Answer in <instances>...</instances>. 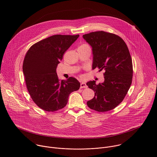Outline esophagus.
Returning a JSON list of instances; mask_svg holds the SVG:
<instances>
[{
	"mask_svg": "<svg viewBox=\"0 0 157 157\" xmlns=\"http://www.w3.org/2000/svg\"><path fill=\"white\" fill-rule=\"evenodd\" d=\"M87 84L85 83V82H81V86H80V88L82 89V88H87Z\"/></svg>",
	"mask_w": 157,
	"mask_h": 157,
	"instance_id": "esophagus-1",
	"label": "esophagus"
}]
</instances>
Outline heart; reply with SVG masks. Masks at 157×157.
Listing matches in <instances>:
<instances>
[{
	"label": "heart",
	"instance_id": "b5f03b06",
	"mask_svg": "<svg viewBox=\"0 0 157 157\" xmlns=\"http://www.w3.org/2000/svg\"><path fill=\"white\" fill-rule=\"evenodd\" d=\"M81 46H83V47H86V46H89L87 44H82V45H81Z\"/></svg>",
	"mask_w": 157,
	"mask_h": 157
}]
</instances>
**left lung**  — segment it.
<instances>
[{"label": "left lung", "instance_id": "left-lung-1", "mask_svg": "<svg viewBox=\"0 0 157 157\" xmlns=\"http://www.w3.org/2000/svg\"><path fill=\"white\" fill-rule=\"evenodd\" d=\"M82 37L92 48V69L105 71L103 83L87 82L95 92V97L87 105L96 111H110L123 101L132 82L133 65L128 48L119 36L104 31L90 32Z\"/></svg>", "mask_w": 157, "mask_h": 157}]
</instances>
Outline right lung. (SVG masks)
<instances>
[{"label": "right lung", "instance_id": "obj_1", "mask_svg": "<svg viewBox=\"0 0 157 157\" xmlns=\"http://www.w3.org/2000/svg\"><path fill=\"white\" fill-rule=\"evenodd\" d=\"M79 35H55L33 44L24 59L22 70L28 92L34 103L46 111L64 108L69 95L78 90L80 82L75 78L59 81L57 65Z\"/></svg>", "mask_w": 157, "mask_h": 157}]
</instances>
